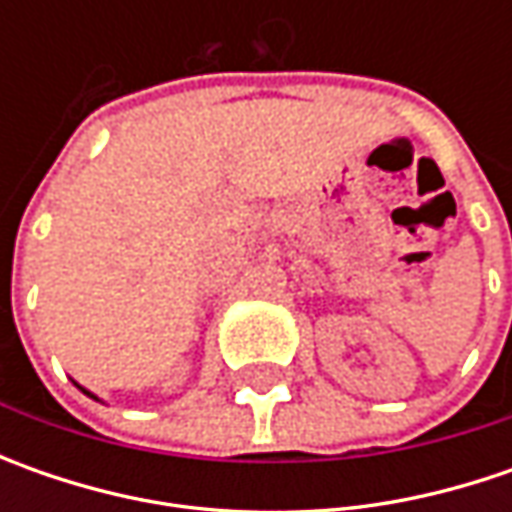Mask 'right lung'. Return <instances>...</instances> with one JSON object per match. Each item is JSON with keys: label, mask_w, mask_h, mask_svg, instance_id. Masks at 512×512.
<instances>
[{"label": "right lung", "mask_w": 512, "mask_h": 512, "mask_svg": "<svg viewBox=\"0 0 512 512\" xmlns=\"http://www.w3.org/2000/svg\"><path fill=\"white\" fill-rule=\"evenodd\" d=\"M76 387H79V384H76ZM79 390H82V393H88V390H85V387H79ZM90 399H96V396H93V393H88Z\"/></svg>", "instance_id": "1"}]
</instances>
